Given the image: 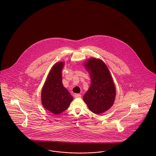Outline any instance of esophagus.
<instances>
[{
  "instance_id": "34e87169",
  "label": "esophagus",
  "mask_w": 156,
  "mask_h": 156,
  "mask_svg": "<svg viewBox=\"0 0 156 156\" xmlns=\"http://www.w3.org/2000/svg\"><path fill=\"white\" fill-rule=\"evenodd\" d=\"M80 97H81V95L80 94H74L75 98H80Z\"/></svg>"
}]
</instances>
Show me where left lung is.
Segmentation results:
<instances>
[{"label":"left lung","mask_w":156,"mask_h":156,"mask_svg":"<svg viewBox=\"0 0 156 156\" xmlns=\"http://www.w3.org/2000/svg\"><path fill=\"white\" fill-rule=\"evenodd\" d=\"M89 71L91 85L83 99L91 112L97 114L103 113L113 105L115 87L109 69L99 59L90 58L85 63Z\"/></svg>","instance_id":"1"}]
</instances>
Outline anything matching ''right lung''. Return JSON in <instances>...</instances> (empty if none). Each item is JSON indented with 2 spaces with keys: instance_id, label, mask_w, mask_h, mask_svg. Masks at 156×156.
<instances>
[{
  "instance_id": "1",
  "label": "right lung",
  "mask_w": 156,
  "mask_h": 156,
  "mask_svg": "<svg viewBox=\"0 0 156 156\" xmlns=\"http://www.w3.org/2000/svg\"><path fill=\"white\" fill-rule=\"evenodd\" d=\"M64 63L59 62L52 66L43 86L41 99L43 107L54 114L66 110L73 97L62 84V70Z\"/></svg>"
}]
</instances>
